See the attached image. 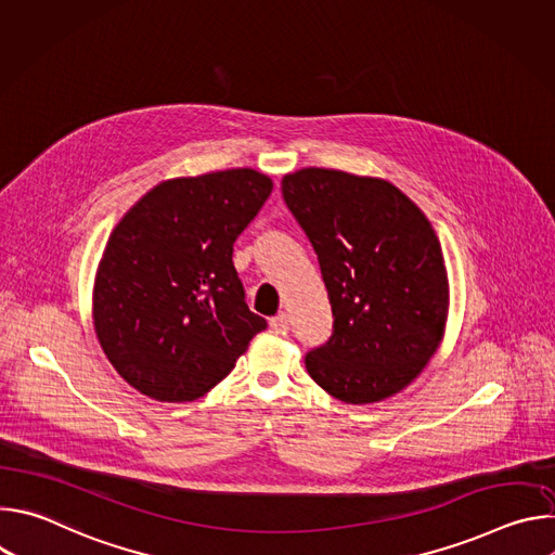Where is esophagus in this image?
Wrapping results in <instances>:
<instances>
[{"label":"esophagus","mask_w":555,"mask_h":555,"mask_svg":"<svg viewBox=\"0 0 555 555\" xmlns=\"http://www.w3.org/2000/svg\"><path fill=\"white\" fill-rule=\"evenodd\" d=\"M270 327L274 330V332H289V315L285 313V311H281L279 315H274V319L270 321Z\"/></svg>","instance_id":"1"}]
</instances>
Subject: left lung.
Returning <instances> with one entry per match:
<instances>
[{
    "label": "left lung",
    "instance_id": "1",
    "mask_svg": "<svg viewBox=\"0 0 555 555\" xmlns=\"http://www.w3.org/2000/svg\"><path fill=\"white\" fill-rule=\"evenodd\" d=\"M281 191L334 311V334L305 356L307 373L345 404L392 398L446 334L450 283L435 228L382 178L307 167L283 176Z\"/></svg>",
    "mask_w": 555,
    "mask_h": 555
}]
</instances>
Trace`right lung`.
<instances>
[{
  "label": "right lung",
  "mask_w": 555,
  "mask_h": 555,
  "mask_svg": "<svg viewBox=\"0 0 555 555\" xmlns=\"http://www.w3.org/2000/svg\"><path fill=\"white\" fill-rule=\"evenodd\" d=\"M272 189L255 169L171 178L112 230L92 289L94 332L146 398H202L266 330L244 300L232 246Z\"/></svg>",
  "instance_id": "add662e5"
}]
</instances>
